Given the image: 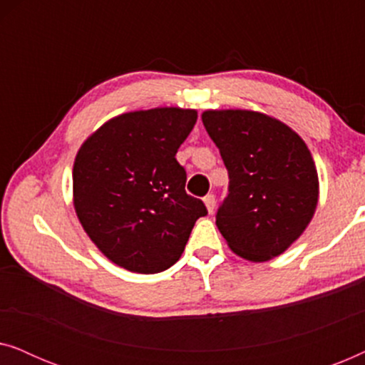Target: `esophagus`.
Returning <instances> with one entry per match:
<instances>
[{
	"instance_id": "obj_1",
	"label": "esophagus",
	"mask_w": 365,
	"mask_h": 365,
	"mask_svg": "<svg viewBox=\"0 0 365 365\" xmlns=\"http://www.w3.org/2000/svg\"><path fill=\"white\" fill-rule=\"evenodd\" d=\"M204 204H206L207 211L212 212L214 207H216V196H214V194H207V196L204 197Z\"/></svg>"
}]
</instances>
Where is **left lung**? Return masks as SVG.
Masks as SVG:
<instances>
[{"label": "left lung", "mask_w": 365, "mask_h": 365, "mask_svg": "<svg viewBox=\"0 0 365 365\" xmlns=\"http://www.w3.org/2000/svg\"><path fill=\"white\" fill-rule=\"evenodd\" d=\"M204 128L229 174L216 224L229 247L254 262L282 254L317 206V171L306 143L277 119L254 111H206Z\"/></svg>", "instance_id": "8db88e82"}]
</instances>
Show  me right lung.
<instances>
[{
  "label": "right lung",
  "mask_w": 365,
  "mask_h": 365,
  "mask_svg": "<svg viewBox=\"0 0 365 365\" xmlns=\"http://www.w3.org/2000/svg\"><path fill=\"white\" fill-rule=\"evenodd\" d=\"M196 119V111L179 108L126 113L79 149L76 214L99 251L128 271H166L181 257L194 222L207 214L184 189L187 174L176 159Z\"/></svg>",
  "instance_id": "add662e5"
}]
</instances>
